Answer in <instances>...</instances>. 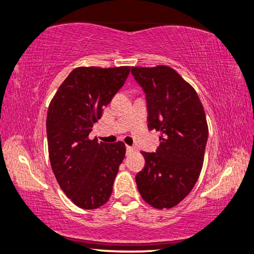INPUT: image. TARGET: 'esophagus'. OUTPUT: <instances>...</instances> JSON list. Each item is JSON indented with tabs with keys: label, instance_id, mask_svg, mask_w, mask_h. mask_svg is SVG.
<instances>
[{
	"label": "esophagus",
	"instance_id": "34e87169",
	"mask_svg": "<svg viewBox=\"0 0 254 254\" xmlns=\"http://www.w3.org/2000/svg\"><path fill=\"white\" fill-rule=\"evenodd\" d=\"M133 151H134V147H132V146H127V153L133 152Z\"/></svg>",
	"mask_w": 254,
	"mask_h": 254
}]
</instances>
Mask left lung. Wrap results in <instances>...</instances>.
Segmentation results:
<instances>
[{"instance_id":"obj_1","label":"left lung","mask_w":254,"mask_h":254,"mask_svg":"<svg viewBox=\"0 0 254 254\" xmlns=\"http://www.w3.org/2000/svg\"><path fill=\"white\" fill-rule=\"evenodd\" d=\"M146 95L147 127L159 131L156 152H142L137 173L140 195L152 207L171 208L190 193L203 168L208 127L193 86L168 65L132 66Z\"/></svg>"}]
</instances>
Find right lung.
I'll use <instances>...</instances> for the list:
<instances>
[{
	"instance_id": "obj_1",
	"label": "right lung",
	"mask_w": 254,
	"mask_h": 254,
	"mask_svg": "<svg viewBox=\"0 0 254 254\" xmlns=\"http://www.w3.org/2000/svg\"><path fill=\"white\" fill-rule=\"evenodd\" d=\"M129 72L130 66L73 69L48 108L51 169L64 193L84 210H95L109 200L125 157L123 142L98 143L89 133Z\"/></svg>"
}]
</instances>
